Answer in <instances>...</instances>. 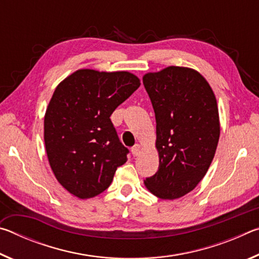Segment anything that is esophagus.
<instances>
[{"instance_id": "esophagus-1", "label": "esophagus", "mask_w": 259, "mask_h": 259, "mask_svg": "<svg viewBox=\"0 0 259 259\" xmlns=\"http://www.w3.org/2000/svg\"><path fill=\"white\" fill-rule=\"evenodd\" d=\"M140 145L139 144H136V145L131 148V153H133V155L134 156H138L139 155V153H140Z\"/></svg>"}]
</instances>
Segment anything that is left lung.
Wrapping results in <instances>:
<instances>
[{"label":"left lung","instance_id":"1","mask_svg":"<svg viewBox=\"0 0 259 259\" xmlns=\"http://www.w3.org/2000/svg\"><path fill=\"white\" fill-rule=\"evenodd\" d=\"M156 120L159 170L144 184L152 194L175 200L194 190L216 153L221 123L208 81L190 67L169 66L143 76Z\"/></svg>","mask_w":259,"mask_h":259}]
</instances>
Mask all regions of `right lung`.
Masks as SVG:
<instances>
[{"label": "right lung", "mask_w": 259, "mask_h": 259, "mask_svg": "<svg viewBox=\"0 0 259 259\" xmlns=\"http://www.w3.org/2000/svg\"><path fill=\"white\" fill-rule=\"evenodd\" d=\"M139 85L130 72L90 68L57 85L45 115L46 151L57 181L76 198L103 193L128 160L109 116Z\"/></svg>", "instance_id": "add662e5"}]
</instances>
